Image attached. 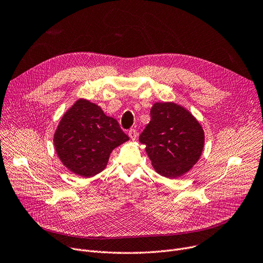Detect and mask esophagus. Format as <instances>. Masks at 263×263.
Listing matches in <instances>:
<instances>
[{
    "label": "esophagus",
    "instance_id": "esophagus-1",
    "mask_svg": "<svg viewBox=\"0 0 263 263\" xmlns=\"http://www.w3.org/2000/svg\"><path fill=\"white\" fill-rule=\"evenodd\" d=\"M129 137L130 139L132 140V141H135L136 140V137H137V133H136V131L134 130V129H131V130H129Z\"/></svg>",
    "mask_w": 263,
    "mask_h": 263
}]
</instances>
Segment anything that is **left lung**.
Segmentation results:
<instances>
[{
    "mask_svg": "<svg viewBox=\"0 0 263 263\" xmlns=\"http://www.w3.org/2000/svg\"><path fill=\"white\" fill-rule=\"evenodd\" d=\"M151 119L140 142L155 171L170 179L185 175L198 162L204 146L199 121L184 106L175 102H156Z\"/></svg>",
    "mask_w": 263,
    "mask_h": 263,
    "instance_id": "left-lung-1",
    "label": "left lung"
}]
</instances>
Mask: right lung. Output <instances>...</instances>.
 Returning a JSON list of instances; mask_svg holds the SVG:
<instances>
[{
	"label": "right lung",
	"mask_w": 263,
	"mask_h": 263,
	"mask_svg": "<svg viewBox=\"0 0 263 263\" xmlns=\"http://www.w3.org/2000/svg\"><path fill=\"white\" fill-rule=\"evenodd\" d=\"M128 141L129 136L116 119L84 98L67 109L53 136L55 151L64 166L84 178L101 173L113 149Z\"/></svg>",
	"instance_id": "obj_1"
}]
</instances>
